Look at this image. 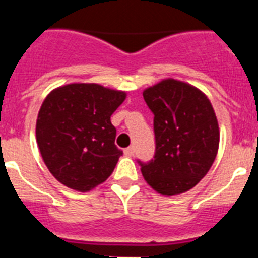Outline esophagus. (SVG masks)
Instances as JSON below:
<instances>
[{
    "instance_id": "1",
    "label": "esophagus",
    "mask_w": 258,
    "mask_h": 258,
    "mask_svg": "<svg viewBox=\"0 0 258 258\" xmlns=\"http://www.w3.org/2000/svg\"><path fill=\"white\" fill-rule=\"evenodd\" d=\"M134 154H135V149H134L133 146H131V147H127V149L124 150L125 157H134Z\"/></svg>"
}]
</instances>
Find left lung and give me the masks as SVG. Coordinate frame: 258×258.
Returning a JSON list of instances; mask_svg holds the SVG:
<instances>
[{
	"instance_id": "8db88e82",
	"label": "left lung",
	"mask_w": 258,
	"mask_h": 258,
	"mask_svg": "<svg viewBox=\"0 0 258 258\" xmlns=\"http://www.w3.org/2000/svg\"><path fill=\"white\" fill-rule=\"evenodd\" d=\"M154 113L155 155L141 163L146 182L163 196L192 188L212 167L220 128L208 96L187 83L165 79L143 91Z\"/></svg>"
}]
</instances>
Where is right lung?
I'll use <instances>...</instances> for the list:
<instances>
[{"mask_svg":"<svg viewBox=\"0 0 258 258\" xmlns=\"http://www.w3.org/2000/svg\"><path fill=\"white\" fill-rule=\"evenodd\" d=\"M125 96L95 83H72L45 97L36 139L42 161L60 183L86 192L112 174L123 151L115 146L111 115Z\"/></svg>","mask_w":258,"mask_h":258,"instance_id":"right-lung-1","label":"right lung"}]
</instances>
